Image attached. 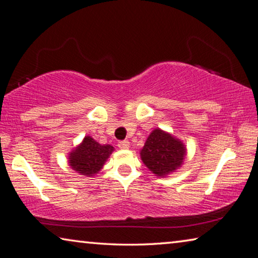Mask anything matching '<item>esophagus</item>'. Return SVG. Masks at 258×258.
<instances>
[{"mask_svg": "<svg viewBox=\"0 0 258 258\" xmlns=\"http://www.w3.org/2000/svg\"><path fill=\"white\" fill-rule=\"evenodd\" d=\"M118 147H119L120 149H128V147H130V141H128V140L120 141L119 144H118Z\"/></svg>", "mask_w": 258, "mask_h": 258, "instance_id": "esophagus-1", "label": "esophagus"}]
</instances>
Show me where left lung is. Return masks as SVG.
Returning a JSON list of instances; mask_svg holds the SVG:
<instances>
[{"mask_svg": "<svg viewBox=\"0 0 258 258\" xmlns=\"http://www.w3.org/2000/svg\"><path fill=\"white\" fill-rule=\"evenodd\" d=\"M186 149L181 141L163 132L153 131L141 150V159L146 166L159 177H164L182 164Z\"/></svg>", "mask_w": 258, "mask_h": 258, "instance_id": "left-lung-1", "label": "left lung"}]
</instances>
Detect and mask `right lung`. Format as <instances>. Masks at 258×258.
I'll use <instances>...</instances> for the list:
<instances>
[{
    "instance_id": "right-lung-1",
    "label": "right lung",
    "mask_w": 258,
    "mask_h": 258,
    "mask_svg": "<svg viewBox=\"0 0 258 258\" xmlns=\"http://www.w3.org/2000/svg\"><path fill=\"white\" fill-rule=\"evenodd\" d=\"M113 151L110 145H100L91 137H86L83 144L72 151L69 163L78 173L94 175L102 169L109 155Z\"/></svg>"
}]
</instances>
